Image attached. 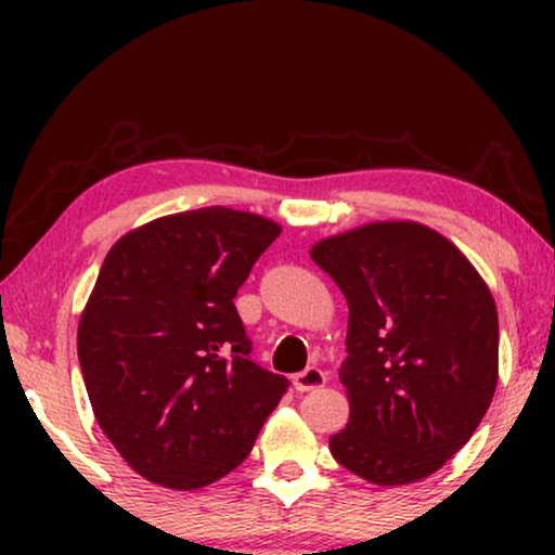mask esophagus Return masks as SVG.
<instances>
[{
    "label": "esophagus",
    "instance_id": "obj_1",
    "mask_svg": "<svg viewBox=\"0 0 555 555\" xmlns=\"http://www.w3.org/2000/svg\"><path fill=\"white\" fill-rule=\"evenodd\" d=\"M325 384V374L321 369L310 366L306 371H300V374L293 376V386L295 391H313V389H321V386Z\"/></svg>",
    "mask_w": 555,
    "mask_h": 555
}]
</instances>
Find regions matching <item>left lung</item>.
Listing matches in <instances>:
<instances>
[{
	"instance_id": "left-lung-1",
	"label": "left lung",
	"mask_w": 555,
	"mask_h": 555,
	"mask_svg": "<svg viewBox=\"0 0 555 555\" xmlns=\"http://www.w3.org/2000/svg\"><path fill=\"white\" fill-rule=\"evenodd\" d=\"M348 302L351 416L338 465L374 485L437 473L469 442L498 386L495 300L465 255L416 222H374L310 249Z\"/></svg>"
}]
</instances>
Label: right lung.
Masks as SVG:
<instances>
[{
    "mask_svg": "<svg viewBox=\"0 0 555 555\" xmlns=\"http://www.w3.org/2000/svg\"><path fill=\"white\" fill-rule=\"evenodd\" d=\"M280 234L260 215L181 211L120 237L78 325L95 420L149 482L196 490L253 450L287 378L249 359L234 295Z\"/></svg>",
    "mask_w": 555,
    "mask_h": 555,
    "instance_id": "obj_1",
    "label": "right lung"
}]
</instances>
